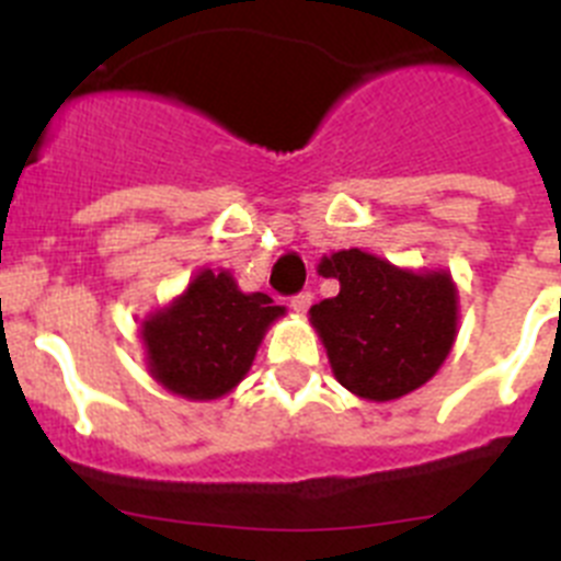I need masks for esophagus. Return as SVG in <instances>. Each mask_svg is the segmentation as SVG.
Returning a JSON list of instances; mask_svg holds the SVG:
<instances>
[{
  "label": "esophagus",
  "instance_id": "1",
  "mask_svg": "<svg viewBox=\"0 0 561 561\" xmlns=\"http://www.w3.org/2000/svg\"><path fill=\"white\" fill-rule=\"evenodd\" d=\"M289 306L297 311V314H306L311 306V291H297V295L289 300Z\"/></svg>",
  "mask_w": 561,
  "mask_h": 561
}]
</instances>
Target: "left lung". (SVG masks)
Segmentation results:
<instances>
[{
    "label": "left lung",
    "mask_w": 561,
    "mask_h": 561,
    "mask_svg": "<svg viewBox=\"0 0 561 561\" xmlns=\"http://www.w3.org/2000/svg\"><path fill=\"white\" fill-rule=\"evenodd\" d=\"M320 272L340 280V295L311 306V323L342 388L390 401L433 379L458 323L447 272L415 275L362 250L323 257Z\"/></svg>",
    "instance_id": "8db88e82"
}]
</instances>
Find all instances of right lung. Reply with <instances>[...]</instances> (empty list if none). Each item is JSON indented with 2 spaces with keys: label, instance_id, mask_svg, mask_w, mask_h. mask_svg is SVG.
<instances>
[{
  "label": "right lung",
  "instance_id": "right-lung-1",
  "mask_svg": "<svg viewBox=\"0 0 561 561\" xmlns=\"http://www.w3.org/2000/svg\"><path fill=\"white\" fill-rule=\"evenodd\" d=\"M284 314L227 272H199L180 300L142 323L153 379L187 399H216L244 379L266 325Z\"/></svg>",
  "mask_w": 561,
  "mask_h": 561
}]
</instances>
